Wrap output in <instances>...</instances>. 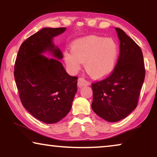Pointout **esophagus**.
<instances>
[{"instance_id": "esophagus-1", "label": "esophagus", "mask_w": 157, "mask_h": 157, "mask_svg": "<svg viewBox=\"0 0 157 157\" xmlns=\"http://www.w3.org/2000/svg\"><path fill=\"white\" fill-rule=\"evenodd\" d=\"M78 87H83V86L90 85V82L87 80H86L84 78H79L78 81Z\"/></svg>"}]
</instances>
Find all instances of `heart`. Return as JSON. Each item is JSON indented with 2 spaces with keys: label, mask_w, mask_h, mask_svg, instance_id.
<instances>
[{
  "label": "heart",
  "mask_w": 157,
  "mask_h": 157,
  "mask_svg": "<svg viewBox=\"0 0 157 157\" xmlns=\"http://www.w3.org/2000/svg\"><path fill=\"white\" fill-rule=\"evenodd\" d=\"M119 54L118 45L113 39L91 35L75 41L71 45V52H65L64 59L72 72L79 71L84 63L90 77L101 79L113 72Z\"/></svg>",
  "instance_id": "heart-1"
}]
</instances>
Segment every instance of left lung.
I'll use <instances>...</instances> for the list:
<instances>
[{
    "instance_id": "left-lung-1",
    "label": "left lung",
    "mask_w": 157,
    "mask_h": 157,
    "mask_svg": "<svg viewBox=\"0 0 157 157\" xmlns=\"http://www.w3.org/2000/svg\"><path fill=\"white\" fill-rule=\"evenodd\" d=\"M115 29L120 41L115 68L106 78L92 83V109L101 118L111 122L125 118L136 107L145 78L140 46L122 29Z\"/></svg>"
}]
</instances>
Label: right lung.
<instances>
[{"instance_id": "add662e5", "label": "right lung", "mask_w": 157, "mask_h": 157, "mask_svg": "<svg viewBox=\"0 0 157 157\" xmlns=\"http://www.w3.org/2000/svg\"><path fill=\"white\" fill-rule=\"evenodd\" d=\"M65 29L43 28L22 43L15 59L14 77L22 105L44 123L65 117L78 90V77L69 75L59 60L42 55L50 51L57 58L63 57L52 40Z\"/></svg>"}]
</instances>
